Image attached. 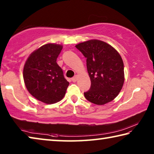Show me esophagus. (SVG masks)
Segmentation results:
<instances>
[{
  "label": "esophagus",
  "mask_w": 154,
  "mask_h": 154,
  "mask_svg": "<svg viewBox=\"0 0 154 154\" xmlns=\"http://www.w3.org/2000/svg\"><path fill=\"white\" fill-rule=\"evenodd\" d=\"M71 80H72L73 82H76L77 80V75H75V77H72V79H71Z\"/></svg>",
  "instance_id": "1"
}]
</instances>
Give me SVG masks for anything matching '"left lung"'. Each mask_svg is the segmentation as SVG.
<instances>
[{"instance_id":"8db88e82","label":"left lung","mask_w":154,"mask_h":154,"mask_svg":"<svg viewBox=\"0 0 154 154\" xmlns=\"http://www.w3.org/2000/svg\"><path fill=\"white\" fill-rule=\"evenodd\" d=\"M76 48L86 58L91 80L90 90L85 98L96 105L107 103L118 95L124 82V63L113 47L99 40L79 43Z\"/></svg>"}]
</instances>
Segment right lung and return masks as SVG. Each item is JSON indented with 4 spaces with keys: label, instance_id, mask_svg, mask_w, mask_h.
<instances>
[{
    "label": "right lung",
    "instance_id": "1",
    "mask_svg": "<svg viewBox=\"0 0 154 154\" xmlns=\"http://www.w3.org/2000/svg\"><path fill=\"white\" fill-rule=\"evenodd\" d=\"M62 49L56 44L43 45L30 54L24 67L23 77L28 92L46 104L62 100L69 85L56 62Z\"/></svg>",
    "mask_w": 154,
    "mask_h": 154
}]
</instances>
